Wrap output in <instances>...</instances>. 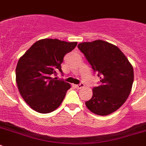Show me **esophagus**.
<instances>
[{"mask_svg": "<svg viewBox=\"0 0 146 146\" xmlns=\"http://www.w3.org/2000/svg\"><path fill=\"white\" fill-rule=\"evenodd\" d=\"M84 84H83V83H80V84L79 85H76V86H75V87L76 88H78V89H80V88H83L84 87Z\"/></svg>", "mask_w": 146, "mask_h": 146, "instance_id": "34e87169", "label": "esophagus"}]
</instances>
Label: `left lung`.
Wrapping results in <instances>:
<instances>
[{
  "label": "left lung",
  "instance_id": "1",
  "mask_svg": "<svg viewBox=\"0 0 146 146\" xmlns=\"http://www.w3.org/2000/svg\"><path fill=\"white\" fill-rule=\"evenodd\" d=\"M79 50L100 77L101 85L93 89L86 106L93 113L108 115L117 111L129 96L133 83V68L116 46L102 40L78 45Z\"/></svg>",
  "mask_w": 146,
  "mask_h": 146
}]
</instances>
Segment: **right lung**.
Returning <instances> with one entry per match:
<instances>
[{
	"instance_id": "right-lung-1",
	"label": "right lung",
	"mask_w": 146,
	"mask_h": 146,
	"mask_svg": "<svg viewBox=\"0 0 146 146\" xmlns=\"http://www.w3.org/2000/svg\"><path fill=\"white\" fill-rule=\"evenodd\" d=\"M77 43L41 39L20 58L15 69V80L20 94L33 110L48 113L61 104L70 85L54 76L58 70L63 73L60 65L63 58Z\"/></svg>"
}]
</instances>
